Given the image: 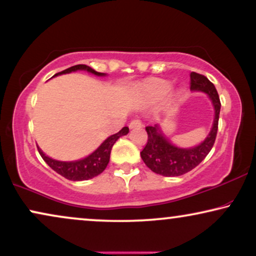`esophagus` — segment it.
<instances>
[{
  "label": "esophagus",
  "instance_id": "1",
  "mask_svg": "<svg viewBox=\"0 0 256 256\" xmlns=\"http://www.w3.org/2000/svg\"><path fill=\"white\" fill-rule=\"evenodd\" d=\"M141 126H142V121L140 120V118H134V120H132L130 124H129V127H130V128L141 127Z\"/></svg>",
  "mask_w": 256,
  "mask_h": 256
}]
</instances>
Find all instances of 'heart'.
I'll use <instances>...</instances> for the list:
<instances>
[{
    "mask_svg": "<svg viewBox=\"0 0 256 256\" xmlns=\"http://www.w3.org/2000/svg\"><path fill=\"white\" fill-rule=\"evenodd\" d=\"M169 84L166 82H160V80L149 82L142 87V94L143 96H144V99L152 101V102L162 100L163 98H166L168 94H169Z\"/></svg>",
    "mask_w": 256,
    "mask_h": 256,
    "instance_id": "b5f03b06",
    "label": "heart"
}]
</instances>
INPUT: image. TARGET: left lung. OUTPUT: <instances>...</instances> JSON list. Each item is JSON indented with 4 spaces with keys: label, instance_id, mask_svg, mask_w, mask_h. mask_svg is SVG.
Here are the masks:
<instances>
[{
    "label": "left lung",
    "instance_id": "left-lung-1",
    "mask_svg": "<svg viewBox=\"0 0 256 256\" xmlns=\"http://www.w3.org/2000/svg\"><path fill=\"white\" fill-rule=\"evenodd\" d=\"M190 90L204 92L210 96L214 107V120L211 132L200 144L194 148H178L162 132L160 124L146 127L148 142L141 152L146 166L155 174L166 177H176L188 172L208 156L214 144L220 114V99L216 87L205 76L191 72Z\"/></svg>",
    "mask_w": 256,
    "mask_h": 256
}]
</instances>
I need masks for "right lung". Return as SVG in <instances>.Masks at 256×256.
<instances>
[{"label":"right lung","instance_id":"add662e5","mask_svg":"<svg viewBox=\"0 0 256 256\" xmlns=\"http://www.w3.org/2000/svg\"><path fill=\"white\" fill-rule=\"evenodd\" d=\"M78 70H84L90 73H93L98 76H106V73H100L94 71L92 68L87 65H74L72 68H68L64 70V71L57 73L58 74H65V73H71ZM129 132L128 127H124L120 132L116 134L110 136L104 141L101 143V146L98 148L96 152H93L90 155H88L85 158L79 160H72V162H62V160H57L51 158L45 155V154L40 149V146H37L38 152H40L42 158H43L48 166L51 169H54L56 172L62 174V177H65L66 180H87L90 178L98 176L102 171L106 169L108 162H110V152L113 148L114 143L118 141V138H120L121 136L127 135Z\"/></svg>","mask_w":256,"mask_h":256}]
</instances>
